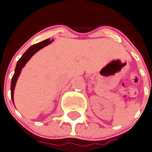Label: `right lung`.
Here are the masks:
<instances>
[{
    "mask_svg": "<svg viewBox=\"0 0 152 152\" xmlns=\"http://www.w3.org/2000/svg\"><path fill=\"white\" fill-rule=\"evenodd\" d=\"M52 40L51 39H46V40L42 41L39 43H37V44L33 45L30 48L26 51V52L22 55V56L20 58L18 61L17 62V65H16V68L15 70V73H14V76L12 77V80H11V99H12V101H13L14 98V90H15V85H16V82H17L18 78V76H20V73H21V71L22 69V68L25 66L28 61L31 58L33 55L36 53L39 50H40L41 48H44L45 46H46L48 45H49L50 43H52Z\"/></svg>",
    "mask_w": 152,
    "mask_h": 152,
    "instance_id": "1",
    "label": "right lung"
}]
</instances>
